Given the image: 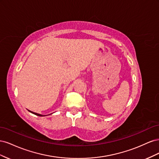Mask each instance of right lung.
Returning a JSON list of instances; mask_svg holds the SVG:
<instances>
[{"label":"right lung","mask_w":159,"mask_h":159,"mask_svg":"<svg viewBox=\"0 0 159 159\" xmlns=\"http://www.w3.org/2000/svg\"><path fill=\"white\" fill-rule=\"evenodd\" d=\"M31 113H32L33 114H34V115H38V116H43V115H40V114H38V113H34V112H32V111H30Z\"/></svg>","instance_id":"right-lung-1"}]
</instances>
